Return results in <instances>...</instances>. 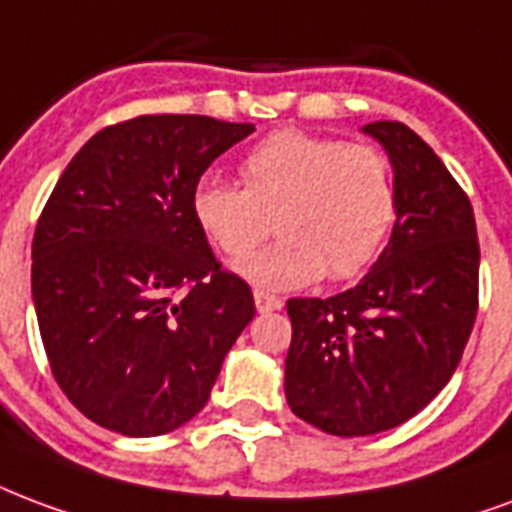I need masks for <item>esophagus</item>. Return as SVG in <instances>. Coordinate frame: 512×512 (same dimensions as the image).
I'll return each mask as SVG.
<instances>
[{
	"instance_id": "obj_1",
	"label": "esophagus",
	"mask_w": 512,
	"mask_h": 512,
	"mask_svg": "<svg viewBox=\"0 0 512 512\" xmlns=\"http://www.w3.org/2000/svg\"><path fill=\"white\" fill-rule=\"evenodd\" d=\"M255 306H257V312H279L282 306H285V301L279 298V295H271L266 293V290H255Z\"/></svg>"
}]
</instances>
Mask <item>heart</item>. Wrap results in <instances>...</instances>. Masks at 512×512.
Masks as SVG:
<instances>
[{
  "instance_id": "1",
  "label": "heart",
  "mask_w": 512,
  "mask_h": 512,
  "mask_svg": "<svg viewBox=\"0 0 512 512\" xmlns=\"http://www.w3.org/2000/svg\"><path fill=\"white\" fill-rule=\"evenodd\" d=\"M244 187L203 176L189 208L211 244L244 257L271 233L279 241L246 257L236 271L268 290L344 282L372 263L396 217L391 162L372 146H350L301 130L263 138L241 162Z\"/></svg>"
}]
</instances>
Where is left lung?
Here are the masks:
<instances>
[{
    "label": "left lung",
    "mask_w": 512,
    "mask_h": 512,
    "mask_svg": "<svg viewBox=\"0 0 512 512\" xmlns=\"http://www.w3.org/2000/svg\"><path fill=\"white\" fill-rule=\"evenodd\" d=\"M393 165L396 222L372 271L331 298H290V410L336 437L396 429L456 372L478 314L480 246L467 192L401 121L363 127Z\"/></svg>",
    "instance_id": "obj_1"
}]
</instances>
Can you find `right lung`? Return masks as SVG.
Wrapping results in <instances>:
<instances>
[{
    "label": "right lung",
    "instance_id": "1",
    "mask_svg": "<svg viewBox=\"0 0 512 512\" xmlns=\"http://www.w3.org/2000/svg\"><path fill=\"white\" fill-rule=\"evenodd\" d=\"M255 132L211 116H138L94 135L56 181L32 241V298L59 388L102 429L160 437L206 407L255 317L189 195Z\"/></svg>",
    "mask_w": 512,
    "mask_h": 512
}]
</instances>
